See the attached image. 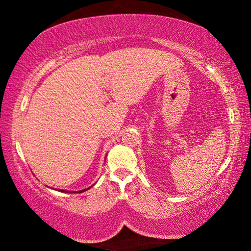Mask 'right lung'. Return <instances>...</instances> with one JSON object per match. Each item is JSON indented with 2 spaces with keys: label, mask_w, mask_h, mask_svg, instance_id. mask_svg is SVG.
<instances>
[{
  "label": "right lung",
  "mask_w": 251,
  "mask_h": 251,
  "mask_svg": "<svg viewBox=\"0 0 251 251\" xmlns=\"http://www.w3.org/2000/svg\"><path fill=\"white\" fill-rule=\"evenodd\" d=\"M89 188H90V187H89ZM89 188H85V190H82V191H80V192H78V193H81V192H84V191H87V190H89ZM60 192H66V193H70V192H67V191H64V190H59Z\"/></svg>",
  "instance_id": "obj_1"
}]
</instances>
